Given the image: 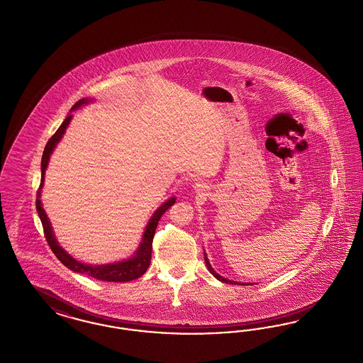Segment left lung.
Here are the masks:
<instances>
[{
	"instance_id": "left-lung-1",
	"label": "left lung",
	"mask_w": 363,
	"mask_h": 363,
	"mask_svg": "<svg viewBox=\"0 0 363 363\" xmlns=\"http://www.w3.org/2000/svg\"><path fill=\"white\" fill-rule=\"evenodd\" d=\"M203 256H205V263H206V267H208L209 272H211V274H212L217 280H220V281H223V283H228V284H235V281H232V280H229V279H225V277L218 275V274L213 269L211 263H209V260H208V257H206V253H203ZM236 284H238V283H236ZM238 284H240V283H238ZM241 286H245V284H244V283H241Z\"/></svg>"
}]
</instances>
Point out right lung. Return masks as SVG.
I'll use <instances>...</instances> for the list:
<instances>
[{
  "mask_svg": "<svg viewBox=\"0 0 363 363\" xmlns=\"http://www.w3.org/2000/svg\"><path fill=\"white\" fill-rule=\"evenodd\" d=\"M88 101H91L89 99H80L79 101H76L75 104L72 106L71 111L79 108L80 106L86 104ZM72 119V115L69 113L65 119H64L62 125L57 128V131L50 137V140L47 142V146L44 149L43 152V158H41V182H40V188L38 190V199H36V209H38V216H40V220H41V224H43V229H44V235L45 238L50 244V250L55 253V256L62 262V263L69 268L71 271L77 272V274H82V275H88L91 277H95L98 280H103V281H115V283H125V281H131V280H135L138 277L143 275L149 265H150L151 260V250H152V238H154V233H155V229L158 225V221L160 218L162 217L163 213L166 212L172 205L175 203V197H172L169 200L166 201L164 203H162L157 212L152 214V217L149 221V224L145 229V233H143V238L142 241L139 244V248H138L135 255L133 257H130L128 260H123V262H119V263L113 264H104V265H88V264L80 263L77 262L76 259H74L71 255H68L65 250L59 245V242L56 241V238L53 235V230H52V226H50V218L48 216L45 214V211L43 209L41 206V201H40V196H41V188L44 185V174H45V170H47V166L50 162V154L53 149L56 147V145L59 143V140L63 137L64 133H65V128L69 125Z\"/></svg>",
  "mask_w": 363,
  "mask_h": 363,
  "instance_id": "add662e5",
  "label": "right lung"
}]
</instances>
